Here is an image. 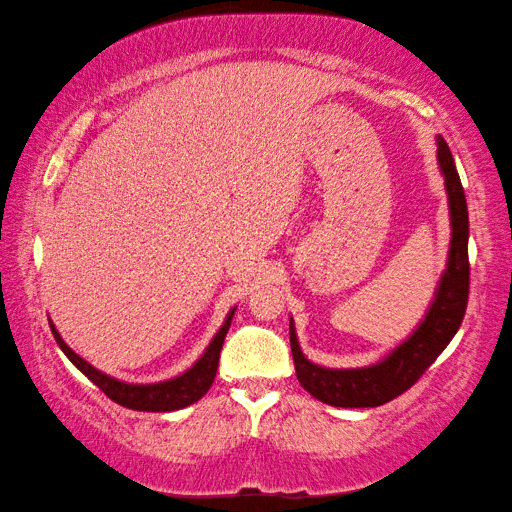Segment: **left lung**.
<instances>
[{
    "instance_id": "1",
    "label": "left lung",
    "mask_w": 512,
    "mask_h": 512,
    "mask_svg": "<svg viewBox=\"0 0 512 512\" xmlns=\"http://www.w3.org/2000/svg\"><path fill=\"white\" fill-rule=\"evenodd\" d=\"M438 162L445 176L449 196V216H452V248H449L447 271L440 277L436 298L424 316L420 327L384 361L357 370H329L305 359L296 339L293 320L289 327L291 354L296 363L298 381L316 400L343 406V409H366L395 400L397 395L409 391L427 370L449 341L454 339L463 323L467 298H470V259H467V221L465 192L458 178L456 164L447 142L438 137Z\"/></svg>"
}]
</instances>
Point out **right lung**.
<instances>
[{
	"label": "right lung",
	"instance_id": "obj_1",
	"mask_svg": "<svg viewBox=\"0 0 512 512\" xmlns=\"http://www.w3.org/2000/svg\"><path fill=\"white\" fill-rule=\"evenodd\" d=\"M232 316H235V309L230 311L228 318H225L223 327L219 334L214 336L212 343L207 345V350L201 359H198L192 368L183 372L180 377H173L169 381H160V384H126V381H119L115 377L103 375L101 370L90 366L88 361L81 359L69 345L60 339L56 327L51 325V334H54L56 343L60 350L67 354V359L79 368L85 377H88L92 384H97L103 393H106L112 402H117L126 409L133 411H178L185 409V406L194 404L201 400V397L210 391L212 381L216 377V368H219V357L223 348V339L228 334Z\"/></svg>",
	"mask_w": 512,
	"mask_h": 512
}]
</instances>
